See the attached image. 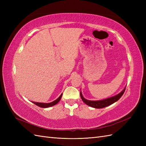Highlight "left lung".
I'll list each match as a JSON object with an SVG mask.
<instances>
[{"mask_svg":"<svg viewBox=\"0 0 146 146\" xmlns=\"http://www.w3.org/2000/svg\"><path fill=\"white\" fill-rule=\"evenodd\" d=\"M125 91V88H124L122 92L118 94L116 96H114L112 98H110L108 99H106L102 100H97V101H92V100H88L85 99L83 98L82 92H80V97L82 99V100L85 102L87 105L90 106V107L96 108H102L106 107H108V106L113 104V103L116 102L119 99H120L124 93Z\"/></svg>","mask_w":146,"mask_h":146,"instance_id":"left-lung-1","label":"left lung"}]
</instances>
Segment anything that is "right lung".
Masks as SVG:
<instances>
[{
    "label": "right lung",
    "instance_id": "1",
    "mask_svg": "<svg viewBox=\"0 0 146 146\" xmlns=\"http://www.w3.org/2000/svg\"><path fill=\"white\" fill-rule=\"evenodd\" d=\"M61 96H62V94L60 95V96L59 97L58 99H56L55 100H54V102H50V103H47V104L39 103V102H33V103L35 104V105H36L37 106H38V107H39L48 108V107H52V106H54V105H56L57 103H58V102L60 100V99L61 98Z\"/></svg>",
    "mask_w": 146,
    "mask_h": 146
}]
</instances>
